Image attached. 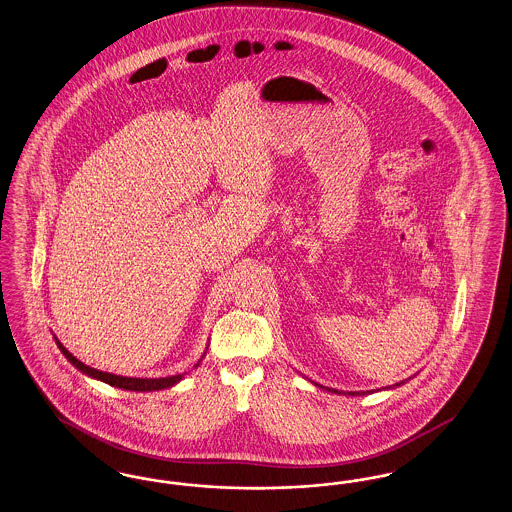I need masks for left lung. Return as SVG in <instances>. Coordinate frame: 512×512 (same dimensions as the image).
<instances>
[{
  "mask_svg": "<svg viewBox=\"0 0 512 512\" xmlns=\"http://www.w3.org/2000/svg\"><path fill=\"white\" fill-rule=\"evenodd\" d=\"M408 381V379H406ZM406 381H400V383H396V385H392V387H385L383 390H390L394 389V387H400V385H404ZM316 385V383H314ZM316 387H320V389H326V387H322V385H316ZM328 392H333V394H348V396H364V394H368V392H371V390H368V392H364V390H360V392H341V390H335V389H326Z\"/></svg>",
  "mask_w": 512,
  "mask_h": 512,
  "instance_id": "8db88e82",
  "label": "left lung"
}]
</instances>
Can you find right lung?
<instances>
[{
  "label": "right lung",
  "instance_id": "right-lung-1",
  "mask_svg": "<svg viewBox=\"0 0 512 512\" xmlns=\"http://www.w3.org/2000/svg\"><path fill=\"white\" fill-rule=\"evenodd\" d=\"M55 337V335H53ZM55 343L57 347L64 354V358L78 369L82 371L83 375L91 377V379H97V381H103L110 387H116V389L133 390V392H152V390L169 389V387H175L177 383H181L186 373L181 375H171V377H158V379H148V377H123V375H114V373H108V371H101V369L91 368V366H85L83 362H80L72 352H68V348L62 345L61 341L55 337ZM207 350V348H205ZM205 352L202 354V358L198 360L196 368L200 366V362L204 360Z\"/></svg>",
  "mask_w": 512,
  "mask_h": 512
}]
</instances>
